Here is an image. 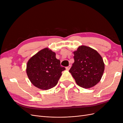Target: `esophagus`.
<instances>
[{"instance_id": "esophagus-1", "label": "esophagus", "mask_w": 123, "mask_h": 123, "mask_svg": "<svg viewBox=\"0 0 123 123\" xmlns=\"http://www.w3.org/2000/svg\"><path fill=\"white\" fill-rule=\"evenodd\" d=\"M71 65H69L68 67H67L66 68V70H69V69H70V68H71Z\"/></svg>"}]
</instances>
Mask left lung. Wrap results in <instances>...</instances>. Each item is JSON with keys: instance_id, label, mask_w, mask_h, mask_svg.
I'll return each instance as SVG.
<instances>
[{"instance_id": "left-lung-1", "label": "left lung", "mask_w": 123, "mask_h": 123, "mask_svg": "<svg viewBox=\"0 0 123 123\" xmlns=\"http://www.w3.org/2000/svg\"><path fill=\"white\" fill-rule=\"evenodd\" d=\"M74 62L69 72L79 86L90 88L101 80L105 70L102 57L95 50L80 46L74 51Z\"/></svg>"}]
</instances>
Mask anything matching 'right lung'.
I'll return each instance as SVG.
<instances>
[{
	"label": "right lung",
	"mask_w": 123,
	"mask_h": 123,
	"mask_svg": "<svg viewBox=\"0 0 123 123\" xmlns=\"http://www.w3.org/2000/svg\"><path fill=\"white\" fill-rule=\"evenodd\" d=\"M66 69L61 66L56 54L48 48L33 55L27 62L26 72L31 83L42 90H48L57 85L62 72Z\"/></svg>",
	"instance_id": "right-lung-1"
}]
</instances>
